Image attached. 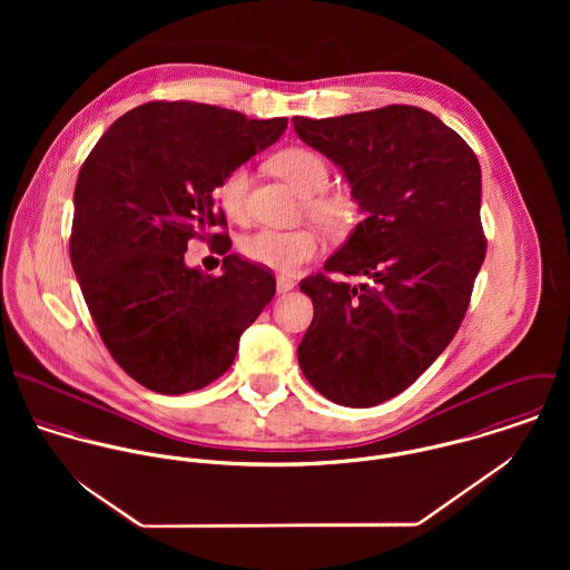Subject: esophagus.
I'll return each mask as SVG.
<instances>
[{"label": "esophagus", "mask_w": 570, "mask_h": 570, "mask_svg": "<svg viewBox=\"0 0 570 570\" xmlns=\"http://www.w3.org/2000/svg\"><path fill=\"white\" fill-rule=\"evenodd\" d=\"M294 289V283L292 281H287V278H278L276 281V292L278 294H287V292H292Z\"/></svg>", "instance_id": "esophagus-1"}]
</instances>
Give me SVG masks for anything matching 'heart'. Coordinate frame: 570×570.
Returning a JSON list of instances; mask_svg holds the SVG:
<instances>
[{
	"mask_svg": "<svg viewBox=\"0 0 570 570\" xmlns=\"http://www.w3.org/2000/svg\"><path fill=\"white\" fill-rule=\"evenodd\" d=\"M272 170L292 184L303 195V210L328 235H344L357 219V202L342 190H326L328 166L326 160L307 147H287L269 160ZM249 170L247 166H233L217 184L215 199L219 208L242 222L247 213ZM242 254L256 265L269 267L281 274L296 272L303 263L316 258L323 249L321 235L301 226L294 230H256L242 239Z\"/></svg>",
	"mask_w": 570,
	"mask_h": 570,
	"instance_id": "b5f03b06",
	"label": "heart"
}]
</instances>
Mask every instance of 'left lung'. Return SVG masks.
I'll list each match as a JSON object with an SVG mask.
<instances>
[{
    "mask_svg": "<svg viewBox=\"0 0 570 570\" xmlns=\"http://www.w3.org/2000/svg\"><path fill=\"white\" fill-rule=\"evenodd\" d=\"M294 129L344 170L364 210L325 272L301 281L314 321L298 364L326 400L377 406L414 384L465 318L488 252L481 164L454 129L412 105L294 116Z\"/></svg>",
    "mask_w": 570,
    "mask_h": 570,
    "instance_id": "1",
    "label": "left lung"
}]
</instances>
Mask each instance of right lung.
<instances>
[{"mask_svg":"<svg viewBox=\"0 0 570 570\" xmlns=\"http://www.w3.org/2000/svg\"><path fill=\"white\" fill-rule=\"evenodd\" d=\"M287 118L151 100L120 116L82 163L70 258L116 364L160 395L199 391L235 362L239 337L276 292L274 274L237 254L222 276L184 263L190 239L228 252L213 190L276 142ZM233 245V244H232Z\"/></svg>","mask_w":570,"mask_h":570,"instance_id":"add662e5","label":"right lung"}]
</instances>
